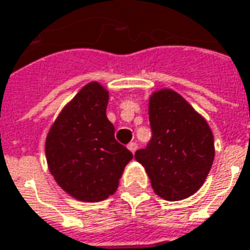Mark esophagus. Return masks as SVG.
<instances>
[{
    "label": "esophagus",
    "instance_id": "esophagus-1",
    "mask_svg": "<svg viewBox=\"0 0 250 250\" xmlns=\"http://www.w3.org/2000/svg\"><path fill=\"white\" fill-rule=\"evenodd\" d=\"M128 148H129V151H130V152H133V154H135L136 149H137V144H136V143H133V142L129 143Z\"/></svg>",
    "mask_w": 250,
    "mask_h": 250
}]
</instances>
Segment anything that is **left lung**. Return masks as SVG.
I'll return each instance as SVG.
<instances>
[{
    "mask_svg": "<svg viewBox=\"0 0 250 250\" xmlns=\"http://www.w3.org/2000/svg\"><path fill=\"white\" fill-rule=\"evenodd\" d=\"M152 139L136 151L154 192L168 201L196 193L211 170L215 156L211 128L175 91H155L148 103Z\"/></svg>",
    "mask_w": 250,
    "mask_h": 250,
    "instance_id": "left-lung-1",
    "label": "left lung"
}]
</instances>
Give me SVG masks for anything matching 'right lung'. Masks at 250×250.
<instances>
[{"instance_id":"add662e5","label":"right lung","mask_w":250,"mask_h":250,"mask_svg":"<svg viewBox=\"0 0 250 250\" xmlns=\"http://www.w3.org/2000/svg\"><path fill=\"white\" fill-rule=\"evenodd\" d=\"M107 102L108 91L102 84H85L61 110L46 137L50 173L76 200L96 203L114 194L133 158L114 139Z\"/></svg>"}]
</instances>
